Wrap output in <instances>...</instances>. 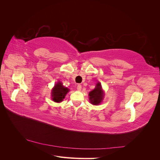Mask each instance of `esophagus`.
<instances>
[{
    "instance_id": "esophagus-1",
    "label": "esophagus",
    "mask_w": 160,
    "mask_h": 160,
    "mask_svg": "<svg viewBox=\"0 0 160 160\" xmlns=\"http://www.w3.org/2000/svg\"><path fill=\"white\" fill-rule=\"evenodd\" d=\"M77 89L78 91H81V85H78L77 86Z\"/></svg>"
}]
</instances>
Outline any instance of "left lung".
<instances>
[{
    "label": "left lung",
    "instance_id": "left-lung-1",
    "mask_svg": "<svg viewBox=\"0 0 160 160\" xmlns=\"http://www.w3.org/2000/svg\"><path fill=\"white\" fill-rule=\"evenodd\" d=\"M89 97L91 104L98 105L101 103V101L103 99L104 92L102 89V88H101V85L100 83H97L95 88L89 92Z\"/></svg>",
    "mask_w": 160,
    "mask_h": 160
}]
</instances>
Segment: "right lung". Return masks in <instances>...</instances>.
Segmentation results:
<instances>
[{
  "label": "right lung",
  "instance_id": "1",
  "mask_svg": "<svg viewBox=\"0 0 160 160\" xmlns=\"http://www.w3.org/2000/svg\"><path fill=\"white\" fill-rule=\"evenodd\" d=\"M69 91V89L62 85L61 82L58 81L51 91L52 101L57 103L61 102L65 98V95L68 93Z\"/></svg>",
  "mask_w": 160,
  "mask_h": 160
}]
</instances>
